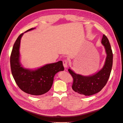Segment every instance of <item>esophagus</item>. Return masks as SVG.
<instances>
[{"label":"esophagus","mask_w":123,"mask_h":123,"mask_svg":"<svg viewBox=\"0 0 123 123\" xmlns=\"http://www.w3.org/2000/svg\"><path fill=\"white\" fill-rule=\"evenodd\" d=\"M63 66H64V68H65V69H66L67 68V66H68V62H67V61L66 60H63Z\"/></svg>","instance_id":"obj_1"}]
</instances>
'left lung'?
<instances>
[{
    "label": "left lung",
    "mask_w": 123,
    "mask_h": 123,
    "mask_svg": "<svg viewBox=\"0 0 123 123\" xmlns=\"http://www.w3.org/2000/svg\"><path fill=\"white\" fill-rule=\"evenodd\" d=\"M101 43L104 46L107 56L104 66L99 71L91 75L84 76L76 73L70 67L68 69L74 80L72 89L82 96H91L100 92L106 85L110 75L113 65V53L108 39L104 34Z\"/></svg>",
    "instance_id": "8db88e82"
}]
</instances>
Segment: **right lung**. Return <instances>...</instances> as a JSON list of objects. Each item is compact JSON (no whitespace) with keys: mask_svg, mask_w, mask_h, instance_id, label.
<instances>
[{"mask_svg":"<svg viewBox=\"0 0 123 123\" xmlns=\"http://www.w3.org/2000/svg\"><path fill=\"white\" fill-rule=\"evenodd\" d=\"M35 28H31L24 33ZM24 33L18 36L12 48L10 56L12 74L22 91L32 95H41L49 91L52 86L55 74L64 71L63 62L59 61L47 64L34 69L24 67L20 63L19 49L21 39Z\"/></svg>","mask_w":123,"mask_h":123,"instance_id":"obj_1","label":"right lung"}]
</instances>
